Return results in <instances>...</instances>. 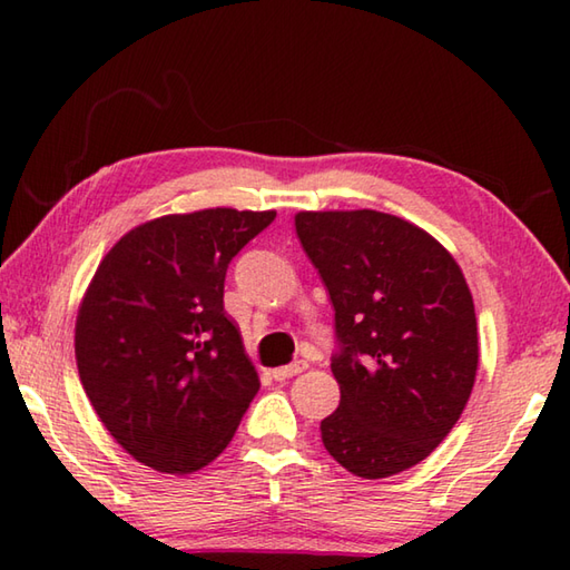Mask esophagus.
<instances>
[{"instance_id":"esophagus-1","label":"esophagus","mask_w":570,"mask_h":570,"mask_svg":"<svg viewBox=\"0 0 570 570\" xmlns=\"http://www.w3.org/2000/svg\"><path fill=\"white\" fill-rule=\"evenodd\" d=\"M306 366H308V364H306L304 360H296V362L286 364V366H278V370L272 372V377L278 380V382H284V380H288V377H296V374H302V372L306 370Z\"/></svg>"}]
</instances>
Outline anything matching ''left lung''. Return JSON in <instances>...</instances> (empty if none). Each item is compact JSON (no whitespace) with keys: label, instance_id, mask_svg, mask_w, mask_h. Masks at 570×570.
Here are the masks:
<instances>
[{"label":"left lung","instance_id":"obj_1","mask_svg":"<svg viewBox=\"0 0 570 570\" xmlns=\"http://www.w3.org/2000/svg\"><path fill=\"white\" fill-rule=\"evenodd\" d=\"M296 236L334 306L342 400L322 442L354 475L417 465L448 438L478 372V322L435 238L380 210H304Z\"/></svg>","mask_w":570,"mask_h":570}]
</instances>
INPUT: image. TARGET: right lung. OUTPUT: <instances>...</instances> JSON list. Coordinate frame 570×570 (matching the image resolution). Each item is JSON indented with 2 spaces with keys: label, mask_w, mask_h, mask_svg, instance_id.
<instances>
[{
  "label": "right lung",
  "mask_w": 570,
  "mask_h": 570,
  "mask_svg": "<svg viewBox=\"0 0 570 570\" xmlns=\"http://www.w3.org/2000/svg\"><path fill=\"white\" fill-rule=\"evenodd\" d=\"M274 218L236 208L163 216L125 234L95 272L75 326L77 372L100 422L142 465H208L262 387L224 312V284Z\"/></svg>",
  "instance_id": "obj_1"
}]
</instances>
